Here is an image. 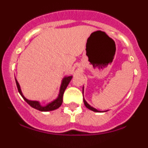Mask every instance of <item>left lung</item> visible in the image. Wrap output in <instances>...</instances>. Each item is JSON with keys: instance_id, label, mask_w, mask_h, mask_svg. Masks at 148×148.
<instances>
[{"instance_id": "left-lung-1", "label": "left lung", "mask_w": 148, "mask_h": 148, "mask_svg": "<svg viewBox=\"0 0 148 148\" xmlns=\"http://www.w3.org/2000/svg\"><path fill=\"white\" fill-rule=\"evenodd\" d=\"M83 94H84V88H83ZM84 105H85V106L88 109H89V110H92V111H95V112H100V110H98L97 109L94 108L93 107H92L91 105H89V104L87 103V101L85 100V99H84ZM106 111H107V110H106ZM103 112H105V111H103Z\"/></svg>"}]
</instances>
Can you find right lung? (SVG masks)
Segmentation results:
<instances>
[{
	"label": "right lung",
	"instance_id": "right-lung-1",
	"mask_svg": "<svg viewBox=\"0 0 148 148\" xmlns=\"http://www.w3.org/2000/svg\"><path fill=\"white\" fill-rule=\"evenodd\" d=\"M72 77L73 76H65L62 80V83H61V86H60V89H59V95L57 96V98L54 100H53L50 102L47 103L46 105H42L40 104L39 101H32V100H29V99H26L25 97L23 95V93L22 92V89H21L20 85L18 83L17 80L16 79V86L17 88H18V92L22 95V97L24 99L25 101L26 102L28 103V105H30L32 108H34L37 109L38 110H40V111H50V110H54L56 109L59 108V107L62 105V97H63V94H64V90L66 89L67 86L69 84L70 81L71 80Z\"/></svg>",
	"mask_w": 148,
	"mask_h": 148
}]
</instances>
